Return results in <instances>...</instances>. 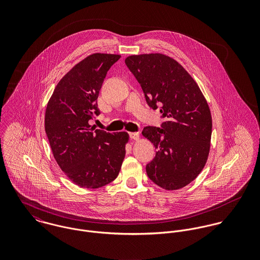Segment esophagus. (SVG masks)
<instances>
[{"instance_id":"esophagus-1","label":"esophagus","mask_w":260,"mask_h":260,"mask_svg":"<svg viewBox=\"0 0 260 260\" xmlns=\"http://www.w3.org/2000/svg\"><path fill=\"white\" fill-rule=\"evenodd\" d=\"M129 135H130V137H131L133 140H136V141H137V140L140 139V134L137 133V132H130Z\"/></svg>"}]
</instances>
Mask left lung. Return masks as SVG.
<instances>
[{
    "label": "left lung",
    "mask_w": 260,
    "mask_h": 260,
    "mask_svg": "<svg viewBox=\"0 0 260 260\" xmlns=\"http://www.w3.org/2000/svg\"><path fill=\"white\" fill-rule=\"evenodd\" d=\"M125 64L142 87L152 109L160 107L162 128L145 127L155 158L147 164L150 180L165 190L192 182L204 168L212 133V118L199 86L173 58L160 54L132 55Z\"/></svg>",
    "instance_id": "1"
}]
</instances>
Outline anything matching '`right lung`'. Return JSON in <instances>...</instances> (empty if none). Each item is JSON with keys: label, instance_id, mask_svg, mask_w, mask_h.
Listing matches in <instances>:
<instances>
[{"label": "right lung", "instance_id": "1", "mask_svg": "<svg viewBox=\"0 0 260 260\" xmlns=\"http://www.w3.org/2000/svg\"><path fill=\"white\" fill-rule=\"evenodd\" d=\"M92 54L57 84L45 113V131L55 160L76 185L96 189L119 174L129 141L127 132L95 129L89 120L99 115L97 99L108 70L120 59Z\"/></svg>", "mask_w": 260, "mask_h": 260}]
</instances>
